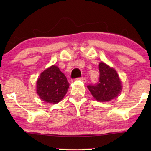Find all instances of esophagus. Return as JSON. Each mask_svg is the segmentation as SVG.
<instances>
[{
  "label": "esophagus",
  "mask_w": 151,
  "mask_h": 151,
  "mask_svg": "<svg viewBox=\"0 0 151 151\" xmlns=\"http://www.w3.org/2000/svg\"><path fill=\"white\" fill-rule=\"evenodd\" d=\"M77 80H80V81L83 82H84V83H85V82H86V78H83V77H82V78H78Z\"/></svg>",
  "instance_id": "1"
}]
</instances>
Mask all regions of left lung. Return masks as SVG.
Segmentation results:
<instances>
[{
  "label": "left lung",
  "instance_id": "obj_1",
  "mask_svg": "<svg viewBox=\"0 0 151 151\" xmlns=\"http://www.w3.org/2000/svg\"><path fill=\"white\" fill-rule=\"evenodd\" d=\"M98 68L100 71L98 82L95 84H88L87 88L98 101L109 102L120 93V79L116 71L104 63L99 64Z\"/></svg>",
  "mask_w": 151,
  "mask_h": 151
}]
</instances>
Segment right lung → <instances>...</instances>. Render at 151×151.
<instances>
[{"instance_id":"1","label":"right lung","mask_w":151,"mask_h":151,"mask_svg":"<svg viewBox=\"0 0 151 151\" xmlns=\"http://www.w3.org/2000/svg\"><path fill=\"white\" fill-rule=\"evenodd\" d=\"M36 84L37 93L41 100L53 104L64 98L69 86L65 74L55 65L42 72Z\"/></svg>"}]
</instances>
